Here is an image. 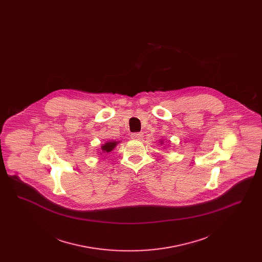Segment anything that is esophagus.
Here are the masks:
<instances>
[{"label": "esophagus", "mask_w": 262, "mask_h": 262, "mask_svg": "<svg viewBox=\"0 0 262 262\" xmlns=\"http://www.w3.org/2000/svg\"><path fill=\"white\" fill-rule=\"evenodd\" d=\"M142 137H143V134H142V133H135V134L132 135V138H133V139H137V140L141 139Z\"/></svg>", "instance_id": "1"}]
</instances>
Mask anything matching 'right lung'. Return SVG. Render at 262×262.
<instances>
[{
    "label": "right lung",
    "mask_w": 262,
    "mask_h": 262,
    "mask_svg": "<svg viewBox=\"0 0 262 262\" xmlns=\"http://www.w3.org/2000/svg\"><path fill=\"white\" fill-rule=\"evenodd\" d=\"M116 145H117V142H115V141L107 142V143H105V145L102 146V150H103L105 153H108V152L112 151Z\"/></svg>",
    "instance_id": "add662e5"
}]
</instances>
